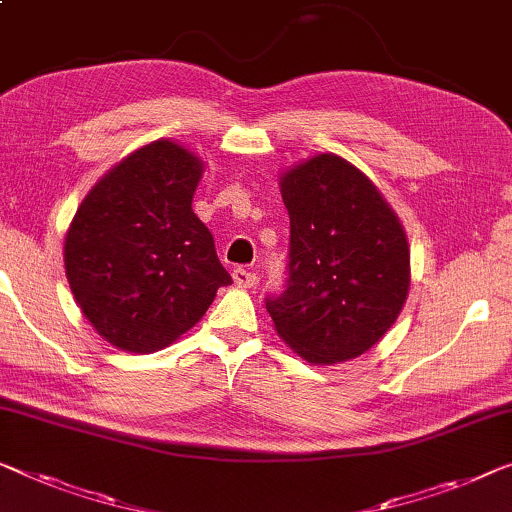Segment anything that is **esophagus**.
<instances>
[{"instance_id":"obj_1","label":"esophagus","mask_w":512,"mask_h":512,"mask_svg":"<svg viewBox=\"0 0 512 512\" xmlns=\"http://www.w3.org/2000/svg\"><path fill=\"white\" fill-rule=\"evenodd\" d=\"M232 276H234V282L239 287H255L257 285L255 273L248 271V269H241V266H239V269H234Z\"/></svg>"}]
</instances>
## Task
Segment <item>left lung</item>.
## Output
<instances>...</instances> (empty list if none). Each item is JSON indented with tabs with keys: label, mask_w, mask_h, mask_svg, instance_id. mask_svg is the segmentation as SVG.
<instances>
[{
	"label": "left lung",
	"mask_w": 512,
	"mask_h": 512,
	"mask_svg": "<svg viewBox=\"0 0 512 512\" xmlns=\"http://www.w3.org/2000/svg\"><path fill=\"white\" fill-rule=\"evenodd\" d=\"M289 213L287 289L266 296L276 331L308 363L368 352L409 294V243L375 183L335 154L280 177Z\"/></svg>",
	"instance_id": "obj_1"
}]
</instances>
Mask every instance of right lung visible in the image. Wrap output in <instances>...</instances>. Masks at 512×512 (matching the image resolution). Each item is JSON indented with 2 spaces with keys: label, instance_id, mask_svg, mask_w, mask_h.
I'll return each instance as SVG.
<instances>
[{
  "label": "right lung",
  "instance_id": "1",
  "mask_svg": "<svg viewBox=\"0 0 512 512\" xmlns=\"http://www.w3.org/2000/svg\"><path fill=\"white\" fill-rule=\"evenodd\" d=\"M202 172L188 149L156 140L114 165L75 211L64 243L68 285L117 349L172 345L232 282L190 207Z\"/></svg>",
  "mask_w": 512,
  "mask_h": 512
}]
</instances>
